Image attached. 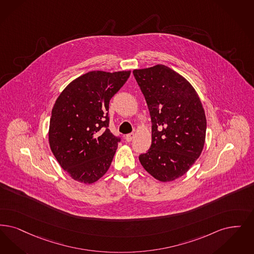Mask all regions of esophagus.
<instances>
[{"label":"esophagus","instance_id":"1","mask_svg":"<svg viewBox=\"0 0 254 254\" xmlns=\"http://www.w3.org/2000/svg\"><path fill=\"white\" fill-rule=\"evenodd\" d=\"M133 138H134V134H133V133H129V134L126 135V137H125V139H126L127 142H131Z\"/></svg>","mask_w":254,"mask_h":254}]
</instances>
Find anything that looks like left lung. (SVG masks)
<instances>
[{
    "mask_svg": "<svg viewBox=\"0 0 254 254\" xmlns=\"http://www.w3.org/2000/svg\"><path fill=\"white\" fill-rule=\"evenodd\" d=\"M152 123V142L139 156L143 168L160 182L187 172L202 152L206 117L193 86L178 72L158 64L133 71Z\"/></svg>",
    "mask_w": 254,
    "mask_h": 254,
    "instance_id": "8db88e82",
    "label": "left lung"
}]
</instances>
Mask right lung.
<instances>
[{
    "instance_id": "obj_1",
    "label": "right lung",
    "mask_w": 254,
    "mask_h": 254,
    "mask_svg": "<svg viewBox=\"0 0 254 254\" xmlns=\"http://www.w3.org/2000/svg\"><path fill=\"white\" fill-rule=\"evenodd\" d=\"M130 71H89L71 81L52 110L49 143L61 167L91 184L109 170L120 137L109 129V104Z\"/></svg>"
}]
</instances>
